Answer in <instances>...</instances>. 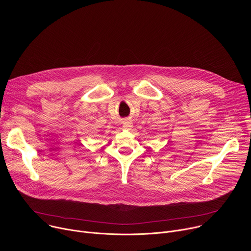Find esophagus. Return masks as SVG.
I'll use <instances>...</instances> for the list:
<instances>
[{
    "mask_svg": "<svg viewBox=\"0 0 251 251\" xmlns=\"http://www.w3.org/2000/svg\"><path fill=\"white\" fill-rule=\"evenodd\" d=\"M123 127L126 129H130L132 127V122L129 119H124L123 120Z\"/></svg>",
    "mask_w": 251,
    "mask_h": 251,
    "instance_id": "1",
    "label": "esophagus"
}]
</instances>
